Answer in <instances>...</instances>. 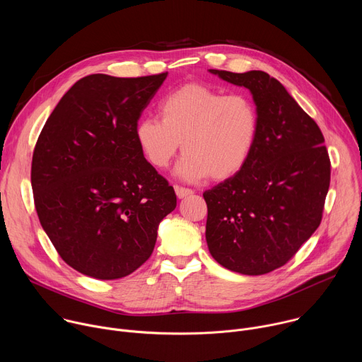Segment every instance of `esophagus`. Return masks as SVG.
Instances as JSON below:
<instances>
[{
  "label": "esophagus",
  "instance_id": "obj_1",
  "mask_svg": "<svg viewBox=\"0 0 362 362\" xmlns=\"http://www.w3.org/2000/svg\"><path fill=\"white\" fill-rule=\"evenodd\" d=\"M175 192H176L177 199H185V197L193 194V190L186 189V187H179V186H175Z\"/></svg>",
  "mask_w": 362,
  "mask_h": 362
}]
</instances>
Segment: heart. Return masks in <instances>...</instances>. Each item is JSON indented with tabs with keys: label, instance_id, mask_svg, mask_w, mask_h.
<instances>
[{
	"label": "heart",
	"instance_id": "1",
	"mask_svg": "<svg viewBox=\"0 0 362 362\" xmlns=\"http://www.w3.org/2000/svg\"><path fill=\"white\" fill-rule=\"evenodd\" d=\"M158 117H144L135 139L146 162L166 169L180 149L175 175L185 182L233 177L250 160L259 138V113L245 95H227L206 83H186L159 103Z\"/></svg>",
	"mask_w": 362,
	"mask_h": 362
}]
</instances>
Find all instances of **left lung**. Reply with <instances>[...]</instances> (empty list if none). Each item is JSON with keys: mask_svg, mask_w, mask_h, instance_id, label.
<instances>
[{"mask_svg": "<svg viewBox=\"0 0 362 362\" xmlns=\"http://www.w3.org/2000/svg\"><path fill=\"white\" fill-rule=\"evenodd\" d=\"M209 72L250 90L260 129L243 170L203 193L207 247L227 270L267 274L284 266L321 223L331 173L324 136L267 72Z\"/></svg>", "mask_w": 362, "mask_h": 362, "instance_id": "1", "label": "left lung"}]
</instances>
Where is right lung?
<instances>
[{"mask_svg": "<svg viewBox=\"0 0 362 362\" xmlns=\"http://www.w3.org/2000/svg\"><path fill=\"white\" fill-rule=\"evenodd\" d=\"M166 76L88 75L61 98L37 141L31 185L41 226L62 260L88 277L116 280L139 269L176 207L173 187L135 139Z\"/></svg>", "mask_w": 362, "mask_h": 362, "instance_id": "right-lung-1", "label": "right lung"}]
</instances>
